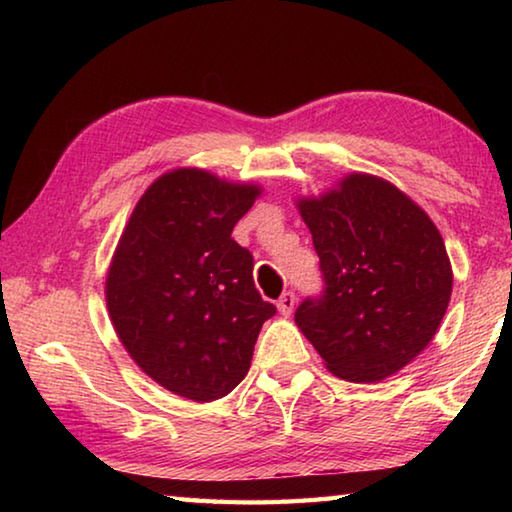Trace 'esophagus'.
<instances>
[{"label": "esophagus", "instance_id": "1", "mask_svg": "<svg viewBox=\"0 0 512 512\" xmlns=\"http://www.w3.org/2000/svg\"><path fill=\"white\" fill-rule=\"evenodd\" d=\"M293 307H296V293L293 291H284L280 300H277V309H280L282 316H289Z\"/></svg>", "mask_w": 512, "mask_h": 512}]
</instances>
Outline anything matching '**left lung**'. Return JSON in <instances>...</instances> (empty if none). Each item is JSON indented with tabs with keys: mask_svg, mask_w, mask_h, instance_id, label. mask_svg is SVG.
<instances>
[{
	"mask_svg": "<svg viewBox=\"0 0 512 512\" xmlns=\"http://www.w3.org/2000/svg\"><path fill=\"white\" fill-rule=\"evenodd\" d=\"M298 210L325 289L302 300L296 325L332 375L379 381L436 336L452 298V264L433 221L384 178L350 173Z\"/></svg>",
	"mask_w": 512,
	"mask_h": 512,
	"instance_id": "8db88e82",
	"label": "left lung"
}]
</instances>
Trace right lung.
<instances>
[{"label": "right lung", "mask_w": 512, "mask_h": 512, "mask_svg": "<svg viewBox=\"0 0 512 512\" xmlns=\"http://www.w3.org/2000/svg\"><path fill=\"white\" fill-rule=\"evenodd\" d=\"M262 187L173 169L146 189L106 277V305L126 352L167 391L194 402L246 377L275 305L253 282V255L232 228Z\"/></svg>", "instance_id": "obj_1"}]
</instances>
